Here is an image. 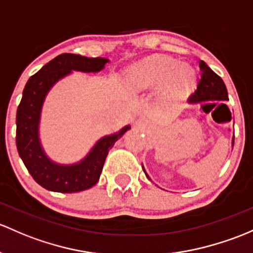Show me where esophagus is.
<instances>
[{
  "mask_svg": "<svg viewBox=\"0 0 253 253\" xmlns=\"http://www.w3.org/2000/svg\"><path fill=\"white\" fill-rule=\"evenodd\" d=\"M145 125H147V120L145 119H138L137 121H135V126H138L140 128V127H144Z\"/></svg>",
  "mask_w": 253,
  "mask_h": 253,
  "instance_id": "obj_1",
  "label": "esophagus"
}]
</instances>
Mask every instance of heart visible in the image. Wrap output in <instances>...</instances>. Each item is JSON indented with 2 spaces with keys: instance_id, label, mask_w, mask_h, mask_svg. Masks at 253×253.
Listing matches in <instances>:
<instances>
[{
  "instance_id": "1",
  "label": "heart",
  "mask_w": 253,
  "mask_h": 253,
  "mask_svg": "<svg viewBox=\"0 0 253 253\" xmlns=\"http://www.w3.org/2000/svg\"><path fill=\"white\" fill-rule=\"evenodd\" d=\"M195 80L191 66L173 58L153 55L129 69L127 84L133 92L153 91L165 86L167 94L183 95L193 88Z\"/></svg>"
}]
</instances>
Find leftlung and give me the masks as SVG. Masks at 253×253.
Here are the masks:
<instances>
[{"label":"left lung","instance_id":"left-lung-1","mask_svg":"<svg viewBox=\"0 0 253 253\" xmlns=\"http://www.w3.org/2000/svg\"><path fill=\"white\" fill-rule=\"evenodd\" d=\"M199 66H200L201 70V79L199 81L196 91L189 98L190 104H196V103L206 102V100H220V102L228 100V92L223 80L214 71H212L203 60L199 62ZM232 145H234V138L232 140ZM142 167L148 179H150L143 165Z\"/></svg>","mask_w":253,"mask_h":253}]
</instances>
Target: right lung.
<instances>
[{
  "label": "right lung",
  "mask_w": 253,
  "mask_h": 253,
  "mask_svg": "<svg viewBox=\"0 0 253 253\" xmlns=\"http://www.w3.org/2000/svg\"><path fill=\"white\" fill-rule=\"evenodd\" d=\"M109 63L106 58H87L64 53L42 66L26 82L17 110V149L29 173L44 189L58 193H78L97 184L109 150L116 140L131 128L129 125L119 132L102 137L89 153L75 164L62 165L47 155L40 139V121L44 99L59 80L73 71L99 73Z\"/></svg>",
  "instance_id": "1"
}]
</instances>
